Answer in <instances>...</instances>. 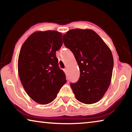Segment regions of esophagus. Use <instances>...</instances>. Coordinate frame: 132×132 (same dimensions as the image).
I'll list each match as a JSON object with an SVG mask.
<instances>
[{
	"mask_svg": "<svg viewBox=\"0 0 132 132\" xmlns=\"http://www.w3.org/2000/svg\"><path fill=\"white\" fill-rule=\"evenodd\" d=\"M64 73H65L66 75H67V73H68V70H67L66 69H64Z\"/></svg>",
	"mask_w": 132,
	"mask_h": 132,
	"instance_id": "1",
	"label": "esophagus"
}]
</instances>
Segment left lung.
Here are the masks:
<instances>
[{
    "mask_svg": "<svg viewBox=\"0 0 132 132\" xmlns=\"http://www.w3.org/2000/svg\"><path fill=\"white\" fill-rule=\"evenodd\" d=\"M63 42L75 55L80 75L70 87L78 101L96 103L103 97L111 84L113 59L108 45L91 29H72L63 35Z\"/></svg>",
    "mask_w": 132,
    "mask_h": 132,
    "instance_id": "obj_1",
    "label": "left lung"
}]
</instances>
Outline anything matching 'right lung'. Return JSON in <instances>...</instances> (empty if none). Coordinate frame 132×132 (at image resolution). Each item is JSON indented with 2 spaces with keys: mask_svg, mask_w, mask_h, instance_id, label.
Returning <instances> with one entry per match:
<instances>
[{
  "mask_svg": "<svg viewBox=\"0 0 132 132\" xmlns=\"http://www.w3.org/2000/svg\"><path fill=\"white\" fill-rule=\"evenodd\" d=\"M63 44L57 31H36L22 45L18 59V72L24 90L41 105L51 103L66 82L58 66L56 51Z\"/></svg>",
  "mask_w": 132,
  "mask_h": 132,
  "instance_id": "add662e5",
  "label": "right lung"
}]
</instances>
